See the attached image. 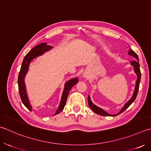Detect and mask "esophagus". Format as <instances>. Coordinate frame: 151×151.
Here are the masks:
<instances>
[{
  "label": "esophagus",
  "instance_id": "1",
  "mask_svg": "<svg viewBox=\"0 0 151 151\" xmlns=\"http://www.w3.org/2000/svg\"><path fill=\"white\" fill-rule=\"evenodd\" d=\"M83 76H84V78H88V76H87V74H86V73H84V74H83Z\"/></svg>",
  "mask_w": 151,
  "mask_h": 151
}]
</instances>
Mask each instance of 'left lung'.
Listing matches in <instances>:
<instances>
[{"label": "left lung", "instance_id": "obj_1", "mask_svg": "<svg viewBox=\"0 0 151 151\" xmlns=\"http://www.w3.org/2000/svg\"><path fill=\"white\" fill-rule=\"evenodd\" d=\"M128 55H131V56L135 57L137 59V60H133V61H131L130 62V64L134 66V72L136 73L137 76V78L136 80V87H135V90L134 92V94H133V96H132V98L130 99L128 101H127V103L125 104V105L124 106V107H122V108L120 111L119 113H118L116 115H110L109 113H107V112H106L105 111L104 109L100 108V107H98V106H96V105H94V104L92 102V101L91 100V98L90 96H88V106L90 107V108L93 111L94 113H97L98 115H102V116H115L116 115H118L119 114H121V113H122L123 111H124L127 109L128 107L130 106L131 104L134 102V100H136V96L137 95V93H138V91H139V83H140V80H141V72H140V68H139V58H138V56L135 53V52L132 50L131 49L128 51Z\"/></svg>", "mask_w": 151, "mask_h": 151}]
</instances>
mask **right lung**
I'll return each instance as SVG.
<instances>
[{"label": "right lung", "instance_id": "1", "mask_svg": "<svg viewBox=\"0 0 151 151\" xmlns=\"http://www.w3.org/2000/svg\"><path fill=\"white\" fill-rule=\"evenodd\" d=\"M53 48L51 45H47L46 43H42L40 44H38V45L35 46V47L32 48L28 53L24 57V59L23 60L22 65L21 67V70L19 73V76H18V88H19V92L20 98L22 101L23 104L24 105L27 109L30 111H32V106L30 105V101L29 100L28 96H27V91H26V87L25 84H24V77H25L27 72L29 70V66L31 60H33L34 58L40 56L44 54L45 52L50 51V50ZM78 83V78H73L67 81L65 85H64V91L62 95V98H61V100L59 106L57 110L55 112V115L58 114L61 111H63L67 100L69 92L71 90V88L74 86L76 84Z\"/></svg>", "mask_w": 151, "mask_h": 151}]
</instances>
